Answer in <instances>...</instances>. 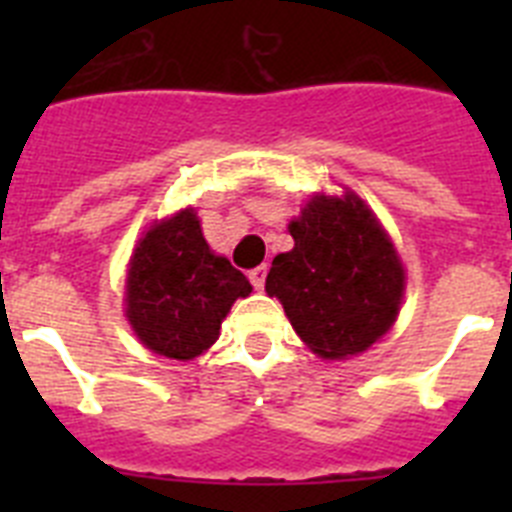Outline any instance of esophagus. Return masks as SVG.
Wrapping results in <instances>:
<instances>
[{
	"mask_svg": "<svg viewBox=\"0 0 512 512\" xmlns=\"http://www.w3.org/2000/svg\"><path fill=\"white\" fill-rule=\"evenodd\" d=\"M248 279H251V284L256 289H264V282H266V266H256V269L248 271Z\"/></svg>",
	"mask_w": 512,
	"mask_h": 512,
	"instance_id": "1",
	"label": "esophagus"
}]
</instances>
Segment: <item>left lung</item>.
<instances>
[{
	"label": "left lung",
	"instance_id": "obj_1",
	"mask_svg": "<svg viewBox=\"0 0 512 512\" xmlns=\"http://www.w3.org/2000/svg\"><path fill=\"white\" fill-rule=\"evenodd\" d=\"M295 248L271 261L266 292L323 359H346L395 325L405 269L374 212L354 192L315 194L289 223Z\"/></svg>",
	"mask_w": 512,
	"mask_h": 512
}]
</instances>
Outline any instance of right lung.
Instances as JSON below:
<instances>
[{"label": "right lung", "mask_w": 512, "mask_h": 512, "mask_svg": "<svg viewBox=\"0 0 512 512\" xmlns=\"http://www.w3.org/2000/svg\"><path fill=\"white\" fill-rule=\"evenodd\" d=\"M251 284L215 256L192 207L151 225L130 256L125 315L153 354L189 361L220 336V323Z\"/></svg>", "instance_id": "add662e5"}]
</instances>
